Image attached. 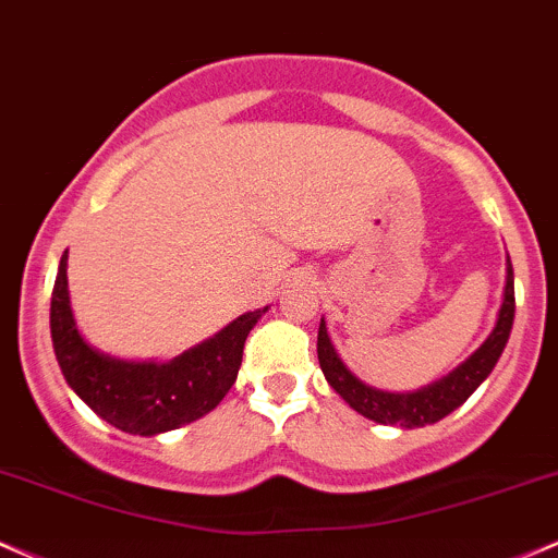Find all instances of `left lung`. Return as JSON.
Segmentation results:
<instances>
[{
  "mask_svg": "<svg viewBox=\"0 0 558 558\" xmlns=\"http://www.w3.org/2000/svg\"><path fill=\"white\" fill-rule=\"evenodd\" d=\"M511 324H514V268H511V260L506 258L504 303H500L496 327L487 335V340L464 363L448 372L446 377L409 392H390L366 385L342 363L340 353L331 345L324 318L318 324V363H322L324 377L335 387L337 396L345 400L350 409L359 411L361 416L372 418L377 424H396V427L403 429L427 427V424L440 422L450 411L459 409L482 381L490 377L506 342H509Z\"/></svg>",
  "mask_w": 558,
  "mask_h": 558,
  "instance_id": "1",
  "label": "left lung"
}]
</instances>
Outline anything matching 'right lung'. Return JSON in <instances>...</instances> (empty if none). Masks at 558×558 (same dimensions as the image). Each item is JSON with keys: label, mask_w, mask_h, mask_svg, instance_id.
I'll use <instances>...</instances> for the list:
<instances>
[{"label": "right lung", "mask_w": 558, "mask_h": 558, "mask_svg": "<svg viewBox=\"0 0 558 558\" xmlns=\"http://www.w3.org/2000/svg\"><path fill=\"white\" fill-rule=\"evenodd\" d=\"M266 308L247 311L171 361H129L89 345L78 331L62 253L49 308L52 345L68 387L99 418L129 435L153 437L210 414L234 385L250 329Z\"/></svg>", "instance_id": "right-lung-1"}]
</instances>
